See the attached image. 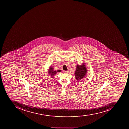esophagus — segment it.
Listing matches in <instances>:
<instances>
[{
	"instance_id": "1",
	"label": "esophagus",
	"mask_w": 129,
	"mask_h": 129,
	"mask_svg": "<svg viewBox=\"0 0 129 129\" xmlns=\"http://www.w3.org/2000/svg\"><path fill=\"white\" fill-rule=\"evenodd\" d=\"M64 73H68V71H64Z\"/></svg>"
}]
</instances>
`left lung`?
<instances>
[{
    "mask_svg": "<svg viewBox=\"0 0 129 129\" xmlns=\"http://www.w3.org/2000/svg\"><path fill=\"white\" fill-rule=\"evenodd\" d=\"M87 71L86 66L84 63H83L81 65H77L75 73L76 80L78 81H80L86 75Z\"/></svg>",
    "mask_w": 129,
    "mask_h": 129,
    "instance_id": "left-lung-1",
    "label": "left lung"
}]
</instances>
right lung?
I'll use <instances>...</instances> for the list:
<instances>
[{"instance_id":"1","label":"right lung","mask_w":129,"mask_h":129,"mask_svg":"<svg viewBox=\"0 0 129 129\" xmlns=\"http://www.w3.org/2000/svg\"><path fill=\"white\" fill-rule=\"evenodd\" d=\"M48 71H48V73H49L50 75H51V77H52L51 78H53V77L57 73V72H61V71L60 70H58L57 71H54L53 69V68H52V67L50 66Z\"/></svg>"}]
</instances>
